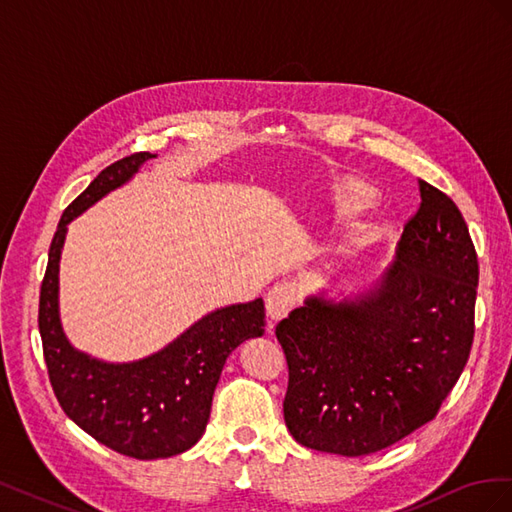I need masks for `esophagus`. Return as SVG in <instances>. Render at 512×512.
Masks as SVG:
<instances>
[{"mask_svg": "<svg viewBox=\"0 0 512 512\" xmlns=\"http://www.w3.org/2000/svg\"><path fill=\"white\" fill-rule=\"evenodd\" d=\"M299 301V286L294 282L275 284L267 294V314L271 322H277L288 316L290 309Z\"/></svg>", "mask_w": 512, "mask_h": 512, "instance_id": "obj_1", "label": "esophagus"}]
</instances>
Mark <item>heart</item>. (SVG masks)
Segmentation results:
<instances>
[{"label": "heart", "instance_id": "b5f03b06", "mask_svg": "<svg viewBox=\"0 0 512 512\" xmlns=\"http://www.w3.org/2000/svg\"><path fill=\"white\" fill-rule=\"evenodd\" d=\"M333 203L342 213H356L376 200V190L363 179L342 177L333 183Z\"/></svg>", "mask_w": 512, "mask_h": 512}]
</instances>
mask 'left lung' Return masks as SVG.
<instances>
[{"mask_svg":"<svg viewBox=\"0 0 512 512\" xmlns=\"http://www.w3.org/2000/svg\"><path fill=\"white\" fill-rule=\"evenodd\" d=\"M395 262L354 299L307 297L275 327L288 363L284 421L299 444L371 455L436 418L468 363L478 260L457 205L418 181Z\"/></svg>","mask_w":512,"mask_h":512,"instance_id":"1","label":"left lung"}]
</instances>
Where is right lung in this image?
Listing matches in <instances>:
<instances>
[{
	"mask_svg": "<svg viewBox=\"0 0 512 512\" xmlns=\"http://www.w3.org/2000/svg\"><path fill=\"white\" fill-rule=\"evenodd\" d=\"M156 153L141 151L106 166L61 215L40 288L38 327L59 406L100 444L134 459H164L205 433L213 391L228 354L265 333V303L228 305L207 314L160 352L132 363H104L76 350L59 320V258L68 224L117 190Z\"/></svg>",
	"mask_w": 512,
	"mask_h": 512,
	"instance_id": "obj_1",
	"label": "right lung"
}]
</instances>
